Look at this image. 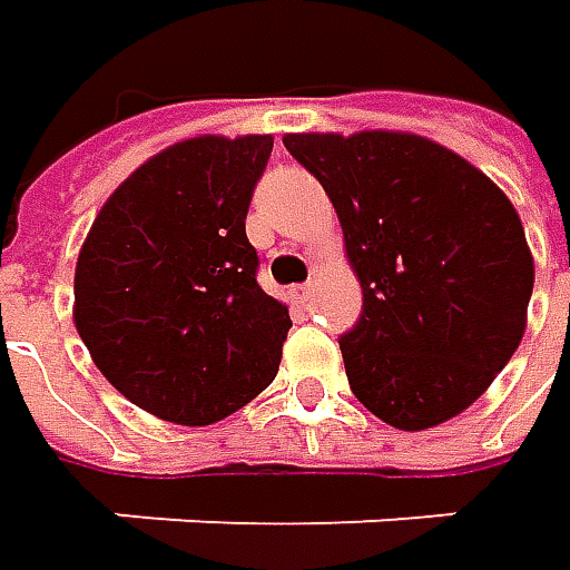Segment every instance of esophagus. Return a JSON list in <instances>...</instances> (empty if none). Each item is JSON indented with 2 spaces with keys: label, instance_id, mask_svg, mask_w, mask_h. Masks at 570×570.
<instances>
[{
  "label": "esophagus",
  "instance_id": "1",
  "mask_svg": "<svg viewBox=\"0 0 570 570\" xmlns=\"http://www.w3.org/2000/svg\"><path fill=\"white\" fill-rule=\"evenodd\" d=\"M311 292H314V285H311V282H304V285H295V288H292V295L301 297V301L311 295Z\"/></svg>",
  "mask_w": 570,
  "mask_h": 570
}]
</instances>
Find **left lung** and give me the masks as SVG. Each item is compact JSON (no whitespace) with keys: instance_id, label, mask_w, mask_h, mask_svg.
<instances>
[{"instance_id":"left-lung-1","label":"left lung","mask_w":570,"mask_h":570,"mask_svg":"<svg viewBox=\"0 0 570 570\" xmlns=\"http://www.w3.org/2000/svg\"><path fill=\"white\" fill-rule=\"evenodd\" d=\"M362 282L340 340L348 386L386 425L422 431L472 405L527 330L533 256L511 199L444 145L409 132H295Z\"/></svg>"}]
</instances>
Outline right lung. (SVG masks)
Here are the masks:
<instances>
[{
  "instance_id": "right-lung-1",
  "label": "right lung",
  "mask_w": 570,
  "mask_h": 570,
  "mask_svg": "<svg viewBox=\"0 0 570 570\" xmlns=\"http://www.w3.org/2000/svg\"><path fill=\"white\" fill-rule=\"evenodd\" d=\"M273 136L158 151L104 203L76 266V330L129 403L212 425L278 371L288 307L256 282L247 208Z\"/></svg>"
}]
</instances>
